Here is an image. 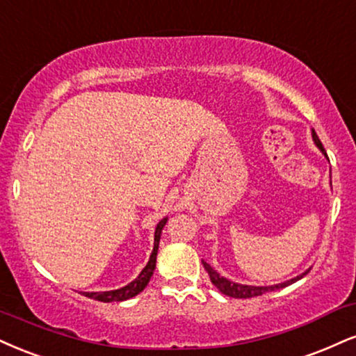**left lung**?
<instances>
[{
	"instance_id": "1",
	"label": "left lung",
	"mask_w": 356,
	"mask_h": 356,
	"mask_svg": "<svg viewBox=\"0 0 356 356\" xmlns=\"http://www.w3.org/2000/svg\"><path fill=\"white\" fill-rule=\"evenodd\" d=\"M312 136H314L315 144L318 145V147L322 149V151H323V145H322V143H320L318 136H316V132H315V131L312 132ZM202 265H204L205 272H207V273H209V277H211V282H212V284L216 285L217 289H219L222 293L227 295V297H232V298H252V297H259V295H262V293H265V292H272V290L284 289V286L290 285V284H293V282H297V280H300V278H302L303 275H305V273L310 272V270H307L305 273H302V275H298V277L292 278V280L284 282V284L272 285V286H252V285H241V284H235V282L227 280V278L220 277L219 273H217L216 270H213V268L211 267V265L205 264L204 260H202Z\"/></svg>"
}]
</instances>
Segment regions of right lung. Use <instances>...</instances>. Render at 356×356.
<instances>
[{
	"label": "right lung",
	"mask_w": 356,
	"mask_h": 356,
	"mask_svg": "<svg viewBox=\"0 0 356 356\" xmlns=\"http://www.w3.org/2000/svg\"><path fill=\"white\" fill-rule=\"evenodd\" d=\"M165 222H167V219H162L159 224H157L156 234H154V248H152L151 259H149L147 265L143 268V272L139 273V277H137L134 282H131L129 285L122 286V289H119V290H111V292H91V293L84 292L83 295L92 298V300H97V302H122V300H127V298L136 297L137 293L143 292V290L145 289V285H147L149 280H151L154 268H156L157 248H159L161 232H162V229H164Z\"/></svg>",
	"instance_id": "obj_1"
}]
</instances>
